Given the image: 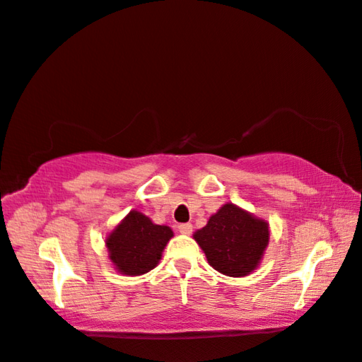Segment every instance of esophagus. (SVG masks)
Here are the masks:
<instances>
[{"label": "esophagus", "instance_id": "34e87169", "mask_svg": "<svg viewBox=\"0 0 362 362\" xmlns=\"http://www.w3.org/2000/svg\"><path fill=\"white\" fill-rule=\"evenodd\" d=\"M179 231L182 233V234H190L192 231H193V226L190 225V223H183V225H179Z\"/></svg>", "mask_w": 362, "mask_h": 362}]
</instances>
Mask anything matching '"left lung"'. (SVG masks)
Instances as JSON below:
<instances>
[{"instance_id": "obj_1", "label": "left lung", "mask_w": 362, "mask_h": 362, "mask_svg": "<svg viewBox=\"0 0 362 362\" xmlns=\"http://www.w3.org/2000/svg\"><path fill=\"white\" fill-rule=\"evenodd\" d=\"M269 223L234 203H225L206 226L193 233L206 261L228 277H246L256 271L269 244Z\"/></svg>"}]
</instances>
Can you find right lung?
<instances>
[{
  "instance_id": "1",
  "label": "right lung",
  "mask_w": 362,
  "mask_h": 362,
  "mask_svg": "<svg viewBox=\"0 0 362 362\" xmlns=\"http://www.w3.org/2000/svg\"><path fill=\"white\" fill-rule=\"evenodd\" d=\"M174 236L165 225H156L144 213L131 210L106 236L105 246L113 267L123 276H142L159 264Z\"/></svg>"
}]
</instances>
